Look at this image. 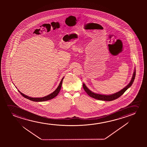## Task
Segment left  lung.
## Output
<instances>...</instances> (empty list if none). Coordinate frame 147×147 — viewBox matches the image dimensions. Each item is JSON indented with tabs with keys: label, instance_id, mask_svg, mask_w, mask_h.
<instances>
[{
	"label": "left lung",
	"instance_id": "8db88e82",
	"mask_svg": "<svg viewBox=\"0 0 147 147\" xmlns=\"http://www.w3.org/2000/svg\"><path fill=\"white\" fill-rule=\"evenodd\" d=\"M135 76H136V68H135L134 72L133 73V76H132L130 82L129 83V84L127 85L125 87V88H123L121 90L113 94L104 95L95 93L93 92L92 91L90 90L87 87L84 83H83V89H84V90L85 91V92H86L87 94L89 96L92 97L93 98L96 99L100 100L109 101L115 100V99L118 98L119 97L121 96L125 93V91L127 90V89L129 88L131 86V85L133 84V82H134V80H135Z\"/></svg>",
	"mask_w": 147,
	"mask_h": 147
}]
</instances>
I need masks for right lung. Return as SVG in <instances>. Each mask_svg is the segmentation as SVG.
Returning a JSON list of instances; mask_svg holds the SVG:
<instances>
[{"mask_svg":"<svg viewBox=\"0 0 147 147\" xmlns=\"http://www.w3.org/2000/svg\"><path fill=\"white\" fill-rule=\"evenodd\" d=\"M64 78L63 77V78L62 79V80L61 81L60 84L58 86L57 88L53 92L51 93L50 94L48 95H47L46 96L43 97H38V98H35V97H31L28 96L27 95H24V94H23L20 91H19L18 90L19 92L20 93V94L22 95V96L30 100L33 101H36V102H42V101H45L49 100H50L54 98V97L56 96L59 93L60 91L61 88V87H62V84L63 80Z\"/></svg>","mask_w":147,"mask_h":147,"instance_id":"obj_1","label":"right lung"}]
</instances>
